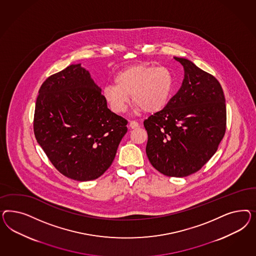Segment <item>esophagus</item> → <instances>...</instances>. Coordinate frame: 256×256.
Returning <instances> with one entry per match:
<instances>
[{
    "label": "esophagus",
    "mask_w": 256,
    "mask_h": 256,
    "mask_svg": "<svg viewBox=\"0 0 256 256\" xmlns=\"http://www.w3.org/2000/svg\"><path fill=\"white\" fill-rule=\"evenodd\" d=\"M140 124L138 122H136V121H130V128H138Z\"/></svg>",
    "instance_id": "obj_1"
}]
</instances>
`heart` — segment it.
<instances>
[{
  "instance_id": "obj_1",
  "label": "heart",
  "mask_w": 256,
  "mask_h": 256,
  "mask_svg": "<svg viewBox=\"0 0 256 256\" xmlns=\"http://www.w3.org/2000/svg\"><path fill=\"white\" fill-rule=\"evenodd\" d=\"M114 82L104 86L102 94L110 110L116 114L126 110L130 96L137 108L149 114L156 112L167 105L174 90V77L168 68L146 64L120 70Z\"/></svg>"
}]
</instances>
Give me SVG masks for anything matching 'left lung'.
<instances>
[{
    "label": "left lung",
    "mask_w": 256,
    "mask_h": 256,
    "mask_svg": "<svg viewBox=\"0 0 256 256\" xmlns=\"http://www.w3.org/2000/svg\"><path fill=\"white\" fill-rule=\"evenodd\" d=\"M181 88L164 108L144 120L146 155L167 176L200 170L216 153L226 130L224 94L217 78L186 58Z\"/></svg>",
    "instance_id": "left-lung-1"
}]
</instances>
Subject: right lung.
Segmentation results:
<instances>
[{
  "label": "right lung",
  "instance_id": "obj_1",
  "mask_svg": "<svg viewBox=\"0 0 256 256\" xmlns=\"http://www.w3.org/2000/svg\"><path fill=\"white\" fill-rule=\"evenodd\" d=\"M36 98L34 132L55 168L77 181L98 178L128 132L80 64L48 78Z\"/></svg>",
  "mask_w": 256,
  "mask_h": 256
}]
</instances>
